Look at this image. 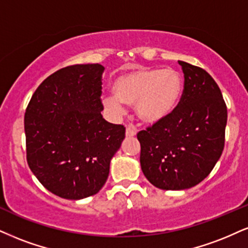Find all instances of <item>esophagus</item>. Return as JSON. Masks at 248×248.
<instances>
[{
  "label": "esophagus",
  "instance_id": "1",
  "mask_svg": "<svg viewBox=\"0 0 248 248\" xmlns=\"http://www.w3.org/2000/svg\"><path fill=\"white\" fill-rule=\"evenodd\" d=\"M126 137H134L137 134V130L134 129L132 125H127L126 126Z\"/></svg>",
  "mask_w": 248,
  "mask_h": 248
}]
</instances>
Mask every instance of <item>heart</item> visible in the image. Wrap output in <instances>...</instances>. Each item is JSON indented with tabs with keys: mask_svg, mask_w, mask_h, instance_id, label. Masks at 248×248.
I'll use <instances>...</instances> for the list:
<instances>
[{
	"mask_svg": "<svg viewBox=\"0 0 248 248\" xmlns=\"http://www.w3.org/2000/svg\"><path fill=\"white\" fill-rule=\"evenodd\" d=\"M114 96H105L102 105L115 117L123 114L122 106L136 107L142 123L153 125L172 114L183 92V79L175 70L138 69L123 73L111 85Z\"/></svg>",
	"mask_w": 248,
	"mask_h": 248,
	"instance_id": "1",
	"label": "heart"
}]
</instances>
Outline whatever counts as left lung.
<instances>
[{
	"label": "left lung",
	"instance_id": "obj_1",
	"mask_svg": "<svg viewBox=\"0 0 248 248\" xmlns=\"http://www.w3.org/2000/svg\"><path fill=\"white\" fill-rule=\"evenodd\" d=\"M184 91L169 117L137 134L140 166L155 187L179 191L209 175L224 148L228 110L208 72L178 61Z\"/></svg>",
	"mask_w": 248,
	"mask_h": 248
}]
</instances>
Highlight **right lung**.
Masks as SVG:
<instances>
[{"label": "right lung", "instance_id": "right-lung-1", "mask_svg": "<svg viewBox=\"0 0 248 248\" xmlns=\"http://www.w3.org/2000/svg\"><path fill=\"white\" fill-rule=\"evenodd\" d=\"M101 64L66 66L46 78L26 108L31 171L51 193L79 200L96 194L125 138L123 125L101 115Z\"/></svg>", "mask_w": 248, "mask_h": 248}]
</instances>
